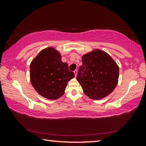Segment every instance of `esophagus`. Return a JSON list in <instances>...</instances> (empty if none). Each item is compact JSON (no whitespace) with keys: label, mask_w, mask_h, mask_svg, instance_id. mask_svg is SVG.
<instances>
[{"label":"esophagus","mask_w":146,"mask_h":146,"mask_svg":"<svg viewBox=\"0 0 146 146\" xmlns=\"http://www.w3.org/2000/svg\"><path fill=\"white\" fill-rule=\"evenodd\" d=\"M74 74H75V75H76V76H77V69H76L74 71Z\"/></svg>","instance_id":"34e87169"}]
</instances>
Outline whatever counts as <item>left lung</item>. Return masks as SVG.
<instances>
[{
	"label": "left lung",
	"instance_id": "left-lung-1",
	"mask_svg": "<svg viewBox=\"0 0 146 146\" xmlns=\"http://www.w3.org/2000/svg\"><path fill=\"white\" fill-rule=\"evenodd\" d=\"M77 80L84 93L94 100L109 95L116 88L119 67L107 53L96 49L82 56Z\"/></svg>",
	"mask_w": 146,
	"mask_h": 146
}]
</instances>
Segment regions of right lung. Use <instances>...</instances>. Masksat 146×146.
Returning a JSON list of instances; mask_svg holds the SVG:
<instances>
[{"label": "right lung", "instance_id": "right-lung-1", "mask_svg": "<svg viewBox=\"0 0 146 146\" xmlns=\"http://www.w3.org/2000/svg\"><path fill=\"white\" fill-rule=\"evenodd\" d=\"M32 85L39 94L48 99L60 98L68 82L75 77L68 64L61 61L60 53L52 47L42 50L30 64Z\"/></svg>", "mask_w": 146, "mask_h": 146}]
</instances>
